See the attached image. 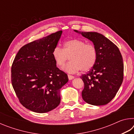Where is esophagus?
<instances>
[{
	"instance_id": "1",
	"label": "esophagus",
	"mask_w": 134,
	"mask_h": 134,
	"mask_svg": "<svg viewBox=\"0 0 134 134\" xmlns=\"http://www.w3.org/2000/svg\"><path fill=\"white\" fill-rule=\"evenodd\" d=\"M68 78H69V80H72V79H73L74 78V77L73 76H71V75H70V74H68Z\"/></svg>"
}]
</instances>
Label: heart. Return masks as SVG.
Wrapping results in <instances>:
<instances>
[{
	"label": "heart",
	"mask_w": 134,
	"mask_h": 134,
	"mask_svg": "<svg viewBox=\"0 0 134 134\" xmlns=\"http://www.w3.org/2000/svg\"><path fill=\"white\" fill-rule=\"evenodd\" d=\"M97 55V49L93 44L79 39L68 40L64 43L63 49L57 46L52 52L54 60L59 67L63 66L70 57L71 62L63 68L69 73H74L80 69L83 72L89 71L96 63Z\"/></svg>",
	"instance_id": "obj_1"
}]
</instances>
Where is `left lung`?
I'll return each instance as SVG.
<instances>
[{"label": "left lung", "mask_w": 134, "mask_h": 134, "mask_svg": "<svg viewBox=\"0 0 134 134\" xmlns=\"http://www.w3.org/2000/svg\"><path fill=\"white\" fill-rule=\"evenodd\" d=\"M74 31L92 41L97 53L94 66L80 77L85 85L81 92L83 99L92 105H106L114 98L123 81L124 63L121 52L101 34Z\"/></svg>", "instance_id": "left-lung-1"}]
</instances>
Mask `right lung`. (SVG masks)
<instances>
[{"label": "right lung", "instance_id": "right-lung-1", "mask_svg": "<svg viewBox=\"0 0 134 134\" xmlns=\"http://www.w3.org/2000/svg\"><path fill=\"white\" fill-rule=\"evenodd\" d=\"M62 34L57 31L24 45L13 60V88L20 103L33 112L45 113L57 107L61 88L69 81L52 56Z\"/></svg>", "mask_w": 134, "mask_h": 134}]
</instances>
